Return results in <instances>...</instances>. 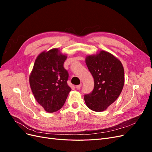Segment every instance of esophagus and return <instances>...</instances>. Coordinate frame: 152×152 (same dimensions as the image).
<instances>
[{"instance_id":"obj_1","label":"esophagus","mask_w":152,"mask_h":152,"mask_svg":"<svg viewBox=\"0 0 152 152\" xmlns=\"http://www.w3.org/2000/svg\"><path fill=\"white\" fill-rule=\"evenodd\" d=\"M82 84H80L79 85H77V86H76V88H77V89H80V87H82Z\"/></svg>"}]
</instances>
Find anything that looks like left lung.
I'll list each match as a JSON object with an SVG mask.
<instances>
[{"mask_svg":"<svg viewBox=\"0 0 152 152\" xmlns=\"http://www.w3.org/2000/svg\"><path fill=\"white\" fill-rule=\"evenodd\" d=\"M86 63L94 78V87L84 96L87 107L94 112H103L121 94L124 84V70L121 61L113 54L100 50L88 55Z\"/></svg>","mask_w":152,"mask_h":152,"instance_id":"8db88e82","label":"left lung"}]
</instances>
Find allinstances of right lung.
<instances>
[{
	"label": "right lung",
	"mask_w": 152,
	"mask_h": 152,
	"mask_svg": "<svg viewBox=\"0 0 152 152\" xmlns=\"http://www.w3.org/2000/svg\"><path fill=\"white\" fill-rule=\"evenodd\" d=\"M67 56L58 48L40 53L29 76L34 98L49 113L60 109L72 89L67 84L68 72L63 67Z\"/></svg>",
	"instance_id": "obj_1"
}]
</instances>
